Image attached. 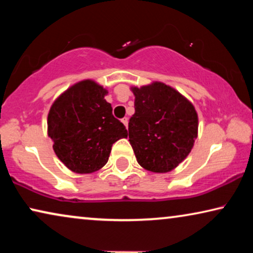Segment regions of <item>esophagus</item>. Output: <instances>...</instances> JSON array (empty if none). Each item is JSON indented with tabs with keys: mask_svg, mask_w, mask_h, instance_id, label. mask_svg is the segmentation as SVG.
<instances>
[{
	"mask_svg": "<svg viewBox=\"0 0 253 253\" xmlns=\"http://www.w3.org/2000/svg\"><path fill=\"white\" fill-rule=\"evenodd\" d=\"M122 123L127 127V123H129V120H127V117H124V119H122Z\"/></svg>",
	"mask_w": 253,
	"mask_h": 253,
	"instance_id": "esophagus-1",
	"label": "esophagus"
}]
</instances>
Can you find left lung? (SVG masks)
I'll list each match as a JSON object with an SVG mask.
<instances>
[{
	"instance_id": "1",
	"label": "left lung",
	"mask_w": 253,
	"mask_h": 253,
	"mask_svg": "<svg viewBox=\"0 0 253 253\" xmlns=\"http://www.w3.org/2000/svg\"><path fill=\"white\" fill-rule=\"evenodd\" d=\"M134 94L129 141L138 164L153 172H168L188 157L198 133L195 107L175 88L155 82Z\"/></svg>"
}]
</instances>
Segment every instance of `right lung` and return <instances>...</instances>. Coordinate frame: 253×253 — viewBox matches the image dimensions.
I'll return each mask as SVG.
<instances>
[{"mask_svg": "<svg viewBox=\"0 0 253 253\" xmlns=\"http://www.w3.org/2000/svg\"><path fill=\"white\" fill-rule=\"evenodd\" d=\"M107 89L91 79L72 85L48 114V136L57 158L74 172L91 174L108 161L113 144L127 137L105 100Z\"/></svg>", "mask_w": 253, "mask_h": 253, "instance_id": "right-lung-1", "label": "right lung"}]
</instances>
